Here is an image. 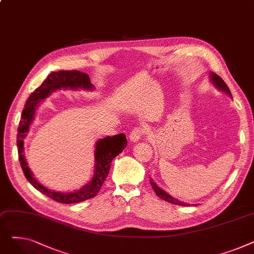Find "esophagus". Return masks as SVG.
I'll return each mask as SVG.
<instances>
[{
  "label": "esophagus",
  "mask_w": 254,
  "mask_h": 254,
  "mask_svg": "<svg viewBox=\"0 0 254 254\" xmlns=\"http://www.w3.org/2000/svg\"><path fill=\"white\" fill-rule=\"evenodd\" d=\"M145 129L143 127H135L129 132V140L131 142H137L139 139H141V137L144 135Z\"/></svg>",
  "instance_id": "esophagus-1"
}]
</instances>
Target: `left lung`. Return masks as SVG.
<instances>
[{
    "label": "left lung",
    "instance_id": "left-lung-1",
    "mask_svg": "<svg viewBox=\"0 0 254 254\" xmlns=\"http://www.w3.org/2000/svg\"><path fill=\"white\" fill-rule=\"evenodd\" d=\"M211 79H212L213 83L215 84V86H216V87H218L219 89H221V90L225 91L226 93H228V95H229L230 97H232V93H231L230 88L228 87V85H226V83L223 81L221 77H219V76H218V75H216L215 73H212V74H211ZM150 184H151V186H152V189L154 190V191H155L156 195L161 197L162 199H164V201L169 202V203H171V204H174V205H179V206H189V204L182 203V202L178 201V199H176V198H174V197H172V196H171L170 194H168L166 191H164L163 190L159 189L158 186H157V185H156V184H155L151 179H150Z\"/></svg>",
    "mask_w": 254,
    "mask_h": 254
}]
</instances>
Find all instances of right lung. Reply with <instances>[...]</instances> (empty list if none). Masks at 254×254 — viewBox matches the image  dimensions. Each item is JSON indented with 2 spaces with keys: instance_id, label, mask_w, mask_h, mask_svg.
I'll return each mask as SVG.
<instances>
[{
  "instance_id": "1",
  "label": "right lung",
  "mask_w": 254,
  "mask_h": 254,
  "mask_svg": "<svg viewBox=\"0 0 254 254\" xmlns=\"http://www.w3.org/2000/svg\"><path fill=\"white\" fill-rule=\"evenodd\" d=\"M60 88H84L92 89L93 86L90 83V80L87 74L77 70L72 71H59L50 73L45 81L35 89L34 92L25 102L24 109L21 114V120L18 127L17 132V149L18 158L22 168L23 174L28 181L40 192L47 195L48 197L55 199L56 202L62 204H74L83 202L85 199L96 196L100 191L104 181L109 174L111 162L119 153H122L127 147V137L124 134L115 135L113 137H106L97 142V147L95 151V173L91 181L85 186L75 192L63 193L58 191H51L40 184L34 177L33 173L30 171L25 157L23 154V139L29 130L30 125L32 124L36 108L38 104L47 98L52 91Z\"/></svg>"
}]
</instances>
